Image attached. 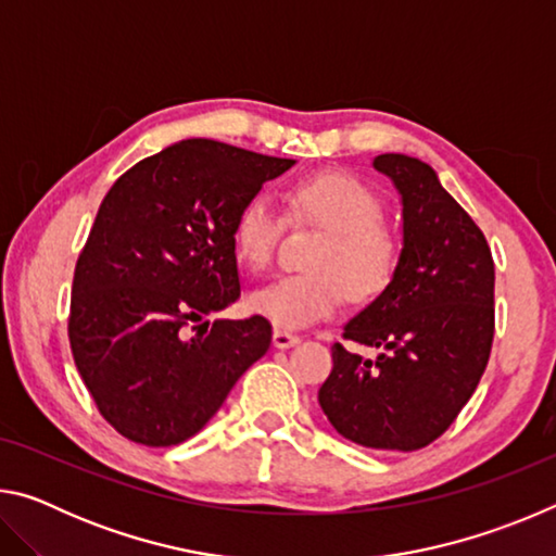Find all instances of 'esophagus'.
Segmentation results:
<instances>
[{
    "instance_id": "obj_1",
    "label": "esophagus",
    "mask_w": 556,
    "mask_h": 556,
    "mask_svg": "<svg viewBox=\"0 0 556 556\" xmlns=\"http://www.w3.org/2000/svg\"><path fill=\"white\" fill-rule=\"evenodd\" d=\"M271 343H275V348H294L301 343V338L296 333H289V331H281V328H277L275 333H271Z\"/></svg>"
}]
</instances>
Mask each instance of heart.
I'll use <instances>...</instances> for the list:
<instances>
[{
	"instance_id": "obj_1",
	"label": "heart",
	"mask_w": 556,
	"mask_h": 556,
	"mask_svg": "<svg viewBox=\"0 0 556 556\" xmlns=\"http://www.w3.org/2000/svg\"><path fill=\"white\" fill-rule=\"evenodd\" d=\"M296 220L328 230L312 257L314 271L285 275L250 296V308L281 331L333 316L351 291L357 301L378 296L397 267V240L384 228L382 201L348 174H324L289 191ZM281 213L267 193H252L232 220V250L244 267L265 271L281 238Z\"/></svg>"
}]
</instances>
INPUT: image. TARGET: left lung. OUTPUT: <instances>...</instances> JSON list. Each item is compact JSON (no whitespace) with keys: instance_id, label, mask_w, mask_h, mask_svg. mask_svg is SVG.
Wrapping results in <instances>:
<instances>
[{"instance_id":"obj_1","label":"left lung","mask_w":556,"mask_h":556,"mask_svg":"<svg viewBox=\"0 0 556 556\" xmlns=\"http://www.w3.org/2000/svg\"><path fill=\"white\" fill-rule=\"evenodd\" d=\"M372 166L402 199V252L390 285L343 326V338L380 355L368 361L336 343L318 404L355 444L417 451L444 434L481 382L495 331V265L434 168L407 154H380Z\"/></svg>"}]
</instances>
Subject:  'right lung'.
Here are the masks:
<instances>
[{
  "instance_id": "obj_1",
  "label": "right lung",
  "mask_w": 556,
  "mask_h": 556,
  "mask_svg": "<svg viewBox=\"0 0 556 556\" xmlns=\"http://www.w3.org/2000/svg\"><path fill=\"white\" fill-rule=\"evenodd\" d=\"M294 164L184 139L112 184L75 265L68 336L75 368L122 437L176 446L199 434L267 353L265 316L211 329L205 316L240 296L235 213Z\"/></svg>"
}]
</instances>
